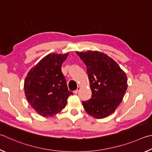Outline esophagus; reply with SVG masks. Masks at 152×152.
<instances>
[{"mask_svg": "<svg viewBox=\"0 0 152 152\" xmlns=\"http://www.w3.org/2000/svg\"><path fill=\"white\" fill-rule=\"evenodd\" d=\"M80 89H81V87H78L77 89L76 90H75V91H73V93H74L75 94H78V92H79V90H80Z\"/></svg>", "mask_w": 152, "mask_h": 152, "instance_id": "34e87169", "label": "esophagus"}]
</instances>
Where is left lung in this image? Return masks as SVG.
<instances>
[{
    "mask_svg": "<svg viewBox=\"0 0 152 152\" xmlns=\"http://www.w3.org/2000/svg\"><path fill=\"white\" fill-rule=\"evenodd\" d=\"M87 66L91 97L83 101L90 115L104 118L112 113L121 102L127 87L126 74L118 63L104 53L77 52Z\"/></svg>",
    "mask_w": 152,
    "mask_h": 152,
    "instance_id": "left-lung-1",
    "label": "left lung"
}]
</instances>
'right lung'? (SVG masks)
Instances as JSON below:
<instances>
[{
    "mask_svg": "<svg viewBox=\"0 0 152 152\" xmlns=\"http://www.w3.org/2000/svg\"><path fill=\"white\" fill-rule=\"evenodd\" d=\"M69 53L49 54L28 72L24 90L31 107L42 117H51L65 108L69 95L61 65Z\"/></svg>",
    "mask_w": 152,
    "mask_h": 152,
    "instance_id": "right-lung-1",
    "label": "right lung"
}]
</instances>
